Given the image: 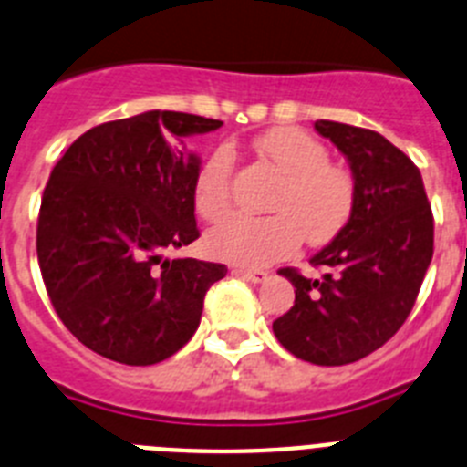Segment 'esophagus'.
<instances>
[{
	"label": "esophagus",
	"mask_w": 467,
	"mask_h": 467,
	"mask_svg": "<svg viewBox=\"0 0 467 467\" xmlns=\"http://www.w3.org/2000/svg\"><path fill=\"white\" fill-rule=\"evenodd\" d=\"M234 274L245 275V278H250L253 283H264V280L269 278V274H266V271H259V269H234Z\"/></svg>",
	"instance_id": "esophagus-1"
}]
</instances>
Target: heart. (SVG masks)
<instances>
[{"mask_svg":"<svg viewBox=\"0 0 467 467\" xmlns=\"http://www.w3.org/2000/svg\"><path fill=\"white\" fill-rule=\"evenodd\" d=\"M259 156L280 172L271 196L274 214H231L205 234L210 257L243 266H266L308 243H325L348 222L356 187L353 177L329 163L320 140L301 128H274L254 142ZM234 151L217 147L203 159L193 177V208L203 220H220L231 205Z\"/></svg>","mask_w":467,"mask_h":467,"instance_id":"1","label":"heart"}]
</instances>
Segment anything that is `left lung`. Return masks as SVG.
Returning <instances> with one entry per match:
<instances>
[{
  "label": "left lung",
  "instance_id": "8db88e82",
  "mask_svg": "<svg viewBox=\"0 0 467 467\" xmlns=\"http://www.w3.org/2000/svg\"><path fill=\"white\" fill-rule=\"evenodd\" d=\"M316 130L346 156L356 201L329 245L295 269V306L274 323L280 344L313 365H348L381 348L407 320L432 259V213L419 168L383 135L337 121Z\"/></svg>",
  "mask_w": 467,
  "mask_h": 467
}]
</instances>
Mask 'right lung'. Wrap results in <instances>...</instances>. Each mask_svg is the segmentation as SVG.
I'll return each mask as SVG.
<instances>
[{
  "mask_svg": "<svg viewBox=\"0 0 467 467\" xmlns=\"http://www.w3.org/2000/svg\"><path fill=\"white\" fill-rule=\"evenodd\" d=\"M222 121L142 111L86 130L51 171L41 196L36 257L65 327L98 356L156 365L196 332L205 292L224 264L171 259L198 238L184 140Z\"/></svg>",
  "mask_w": 467,
  "mask_h": 467,
  "instance_id": "add662e5",
  "label": "right lung"
}]
</instances>
